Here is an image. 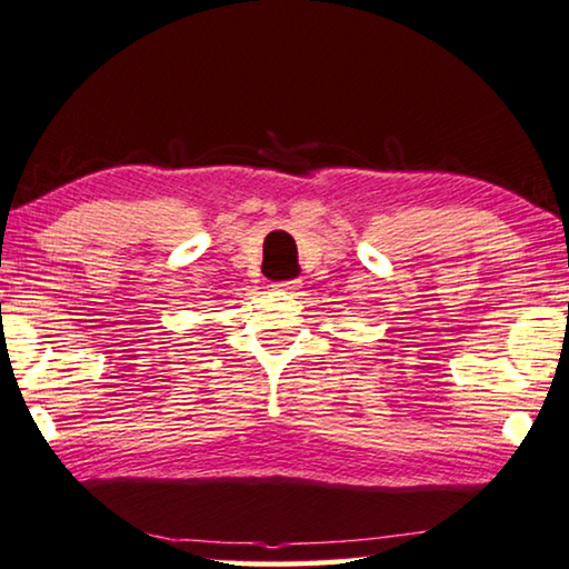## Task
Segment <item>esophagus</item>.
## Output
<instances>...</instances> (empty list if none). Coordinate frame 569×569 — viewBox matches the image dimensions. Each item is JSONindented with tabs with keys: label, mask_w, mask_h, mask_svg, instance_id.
I'll list each match as a JSON object with an SVG mask.
<instances>
[{
	"label": "esophagus",
	"mask_w": 569,
	"mask_h": 569,
	"mask_svg": "<svg viewBox=\"0 0 569 569\" xmlns=\"http://www.w3.org/2000/svg\"><path fill=\"white\" fill-rule=\"evenodd\" d=\"M301 286V281H278V283H273V288H278V291H296V288Z\"/></svg>",
	"instance_id": "34e87169"
}]
</instances>
